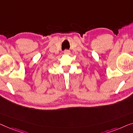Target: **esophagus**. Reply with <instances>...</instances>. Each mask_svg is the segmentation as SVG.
I'll use <instances>...</instances> for the list:
<instances>
[{"label":"esophagus","mask_w":133,"mask_h":133,"mask_svg":"<svg viewBox=\"0 0 133 133\" xmlns=\"http://www.w3.org/2000/svg\"><path fill=\"white\" fill-rule=\"evenodd\" d=\"M64 54L65 55H69V54H70V51L69 50H65L64 51Z\"/></svg>","instance_id":"obj_1"}]
</instances>
